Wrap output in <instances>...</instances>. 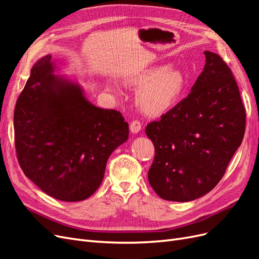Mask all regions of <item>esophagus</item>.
Segmentation results:
<instances>
[{"label":"esophagus","mask_w":259,"mask_h":259,"mask_svg":"<svg viewBox=\"0 0 259 259\" xmlns=\"http://www.w3.org/2000/svg\"><path fill=\"white\" fill-rule=\"evenodd\" d=\"M130 130L132 133H134V134H137L140 131H142V124L138 120H134L132 121L130 124Z\"/></svg>","instance_id":"1"}]
</instances>
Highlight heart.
Wrapping results in <instances>:
<instances>
[{
  "label": "heart",
  "mask_w": 259,
  "mask_h": 259,
  "mask_svg": "<svg viewBox=\"0 0 259 259\" xmlns=\"http://www.w3.org/2000/svg\"><path fill=\"white\" fill-rule=\"evenodd\" d=\"M127 84L140 88L137 104L148 115H160L173 108L185 85L183 73L173 67H152L127 79Z\"/></svg>",
  "instance_id": "obj_1"
}]
</instances>
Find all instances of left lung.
Listing matches in <instances>:
<instances>
[{
  "label": "left lung",
  "instance_id": "1",
  "mask_svg": "<svg viewBox=\"0 0 259 259\" xmlns=\"http://www.w3.org/2000/svg\"><path fill=\"white\" fill-rule=\"evenodd\" d=\"M204 54L206 64L189 95L146 127L155 149L149 184L167 201L209 192L244 136L245 109L231 70L219 55Z\"/></svg>",
  "mask_w": 259,
  "mask_h": 259
}]
</instances>
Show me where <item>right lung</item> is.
I'll use <instances>...</instances> for the list:
<instances>
[{
  "instance_id": "right-lung-1",
  "label": "right lung",
  "mask_w": 259,
  "mask_h": 259,
  "mask_svg": "<svg viewBox=\"0 0 259 259\" xmlns=\"http://www.w3.org/2000/svg\"><path fill=\"white\" fill-rule=\"evenodd\" d=\"M54 69L51 55L38 60L17 99V159L46 194L82 201L98 189L109 156L128 138V124L121 112L92 105L80 85Z\"/></svg>"
}]
</instances>
